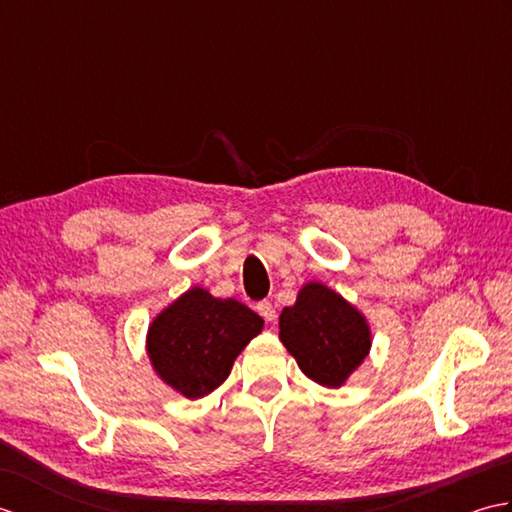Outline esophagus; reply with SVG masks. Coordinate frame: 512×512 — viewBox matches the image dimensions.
Segmentation results:
<instances>
[{"label":"esophagus","mask_w":512,"mask_h":512,"mask_svg":"<svg viewBox=\"0 0 512 512\" xmlns=\"http://www.w3.org/2000/svg\"><path fill=\"white\" fill-rule=\"evenodd\" d=\"M257 312L262 314V319H264L266 323H273V321L277 319V312H275L273 303H270V301H259V303H257Z\"/></svg>","instance_id":"1"}]
</instances>
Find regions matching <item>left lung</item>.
<instances>
[{"instance_id":"1","label":"left lung","mask_w":512,"mask_h":512,"mask_svg":"<svg viewBox=\"0 0 512 512\" xmlns=\"http://www.w3.org/2000/svg\"><path fill=\"white\" fill-rule=\"evenodd\" d=\"M279 339L314 383L339 389L372 350L365 314L321 281H308L279 314Z\"/></svg>"}]
</instances>
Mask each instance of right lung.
Masks as SVG:
<instances>
[{
  "label": "right lung",
  "instance_id": "add662e5",
  "mask_svg": "<svg viewBox=\"0 0 512 512\" xmlns=\"http://www.w3.org/2000/svg\"><path fill=\"white\" fill-rule=\"evenodd\" d=\"M264 319L235 299L193 286L162 308L147 330V356L162 383L198 400L220 387Z\"/></svg>",
  "mask_w": 512,
  "mask_h": 512
}]
</instances>
